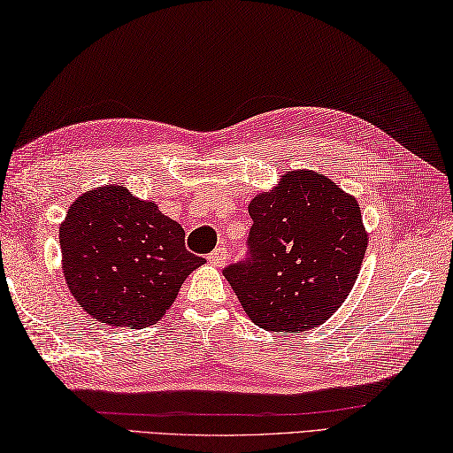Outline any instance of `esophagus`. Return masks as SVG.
I'll list each match as a JSON object with an SVG mask.
<instances>
[{
    "mask_svg": "<svg viewBox=\"0 0 453 453\" xmlns=\"http://www.w3.org/2000/svg\"><path fill=\"white\" fill-rule=\"evenodd\" d=\"M226 257H228V252H226V248H223V246L215 248L213 252H211V254L207 256L209 264L215 265V267H223V265L226 264Z\"/></svg>",
    "mask_w": 453,
    "mask_h": 453,
    "instance_id": "1",
    "label": "esophagus"
}]
</instances>
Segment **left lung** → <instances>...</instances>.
I'll use <instances>...</instances> for the list:
<instances>
[{
	"label": "left lung",
	"instance_id": "8db88e82",
	"mask_svg": "<svg viewBox=\"0 0 453 453\" xmlns=\"http://www.w3.org/2000/svg\"><path fill=\"white\" fill-rule=\"evenodd\" d=\"M250 257L223 273L248 318L303 334L335 314L355 287L368 233L358 201L314 170H290L248 205Z\"/></svg>",
	"mask_w": 453,
	"mask_h": 453
}]
</instances>
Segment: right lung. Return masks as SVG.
Here are the masks:
<instances>
[{
  "label": "right lung",
  "instance_id": "add662e5",
  "mask_svg": "<svg viewBox=\"0 0 453 453\" xmlns=\"http://www.w3.org/2000/svg\"><path fill=\"white\" fill-rule=\"evenodd\" d=\"M184 236L157 203L127 188L90 189L59 225L69 293L100 324L153 326L173 306L186 277L205 264L188 252Z\"/></svg>",
  "mask_w": 453,
  "mask_h": 453
}]
</instances>
